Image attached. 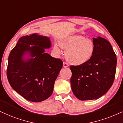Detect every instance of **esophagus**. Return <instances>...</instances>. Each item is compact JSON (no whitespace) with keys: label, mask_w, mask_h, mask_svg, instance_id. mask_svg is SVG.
<instances>
[{"label":"esophagus","mask_w":123,"mask_h":123,"mask_svg":"<svg viewBox=\"0 0 123 123\" xmlns=\"http://www.w3.org/2000/svg\"><path fill=\"white\" fill-rule=\"evenodd\" d=\"M63 68H68V65L66 62H63Z\"/></svg>","instance_id":"esophagus-1"}]
</instances>
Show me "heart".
<instances>
[{"label": "heart", "mask_w": 123, "mask_h": 123, "mask_svg": "<svg viewBox=\"0 0 123 123\" xmlns=\"http://www.w3.org/2000/svg\"><path fill=\"white\" fill-rule=\"evenodd\" d=\"M58 45L66 51L67 61L74 66H80L89 61L95 49L93 41L81 35L63 37L58 40ZM53 49L57 55L61 53L60 48L56 44L53 45Z\"/></svg>", "instance_id": "b5f03b06"}]
</instances>
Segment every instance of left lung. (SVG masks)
Returning <instances> with one entry per match:
<instances>
[{
	"label": "left lung",
	"instance_id": "8db88e82",
	"mask_svg": "<svg viewBox=\"0 0 123 123\" xmlns=\"http://www.w3.org/2000/svg\"><path fill=\"white\" fill-rule=\"evenodd\" d=\"M95 49L89 61L80 66H71V89L81 101L97 99L106 94L115 79L117 60L109 41L93 37Z\"/></svg>",
	"mask_w": 123,
	"mask_h": 123
}]
</instances>
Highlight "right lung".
Here are the masks:
<instances>
[{
	"instance_id": "obj_1",
	"label": "right lung",
	"mask_w": 123,
	"mask_h": 123,
	"mask_svg": "<svg viewBox=\"0 0 123 123\" xmlns=\"http://www.w3.org/2000/svg\"><path fill=\"white\" fill-rule=\"evenodd\" d=\"M51 46L49 37L34 34L19 38L10 52L6 70L8 81L27 100L41 102L53 93L63 62L45 53V49Z\"/></svg>"
}]
</instances>
